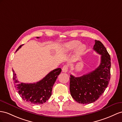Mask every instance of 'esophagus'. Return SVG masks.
<instances>
[{
  "mask_svg": "<svg viewBox=\"0 0 122 122\" xmlns=\"http://www.w3.org/2000/svg\"><path fill=\"white\" fill-rule=\"evenodd\" d=\"M62 71L64 73H66L67 71H68V66H67V65H64V66H63V67H62Z\"/></svg>",
  "mask_w": 122,
  "mask_h": 122,
  "instance_id": "esophagus-1",
  "label": "esophagus"
}]
</instances>
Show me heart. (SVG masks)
I'll return each instance as SVG.
<instances>
[{"label":"heart","mask_w":122,"mask_h":122,"mask_svg":"<svg viewBox=\"0 0 122 122\" xmlns=\"http://www.w3.org/2000/svg\"><path fill=\"white\" fill-rule=\"evenodd\" d=\"M78 41H71L69 42L65 43L63 47V51L64 52H68L73 51L76 48L75 57L76 58L81 55L86 49L85 45L81 44Z\"/></svg>","instance_id":"heart-1"}]
</instances>
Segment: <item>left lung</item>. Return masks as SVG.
Segmentation results:
<instances>
[{"label": "left lung", "instance_id": "1", "mask_svg": "<svg viewBox=\"0 0 122 122\" xmlns=\"http://www.w3.org/2000/svg\"><path fill=\"white\" fill-rule=\"evenodd\" d=\"M93 49L101 55V64L94 71L83 76L70 75V90L75 101L82 104L95 102L107 88L110 79L111 58L102 43L95 40Z\"/></svg>", "mask_w": 122, "mask_h": 122}]
</instances>
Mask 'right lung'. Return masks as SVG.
Instances as JSON below:
<instances>
[{"mask_svg":"<svg viewBox=\"0 0 122 122\" xmlns=\"http://www.w3.org/2000/svg\"><path fill=\"white\" fill-rule=\"evenodd\" d=\"M39 38V37H36ZM23 45L18 47L16 52ZM13 71V79L15 88L24 101L34 105L43 104L51 97L52 86L61 69L58 68L51 71L39 81L33 83L20 82L16 79V74Z\"/></svg>","mask_w":122,"mask_h":122,"instance_id":"1","label":"right lung"}]
</instances>
